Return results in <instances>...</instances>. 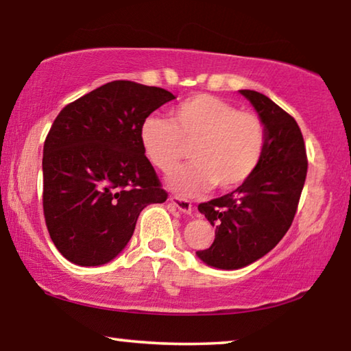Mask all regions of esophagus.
I'll return each mask as SVG.
<instances>
[{"label": "esophagus", "instance_id": "obj_1", "mask_svg": "<svg viewBox=\"0 0 351 351\" xmlns=\"http://www.w3.org/2000/svg\"><path fill=\"white\" fill-rule=\"evenodd\" d=\"M169 201L172 202V204H174L177 209H179L180 212H184V213H191V210H193V206H191V202L188 201V199H184V197H179V196H169Z\"/></svg>", "mask_w": 351, "mask_h": 351}]
</instances>
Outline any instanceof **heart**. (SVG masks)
<instances>
[{
    "instance_id": "1",
    "label": "heart",
    "mask_w": 351,
    "mask_h": 351,
    "mask_svg": "<svg viewBox=\"0 0 351 351\" xmlns=\"http://www.w3.org/2000/svg\"><path fill=\"white\" fill-rule=\"evenodd\" d=\"M139 141L147 160L165 174L179 167L190 147L193 163L172 176L174 190L191 195L213 185L231 191L245 184L260 166L266 126L255 112L199 93L177 104L171 110V121L158 115L147 117Z\"/></svg>"
}]
</instances>
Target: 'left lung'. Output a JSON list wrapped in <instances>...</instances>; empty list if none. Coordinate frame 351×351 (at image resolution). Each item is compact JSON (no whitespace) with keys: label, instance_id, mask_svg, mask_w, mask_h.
Here are the masks:
<instances>
[{"label":"left lung","instance_id":"1","mask_svg":"<svg viewBox=\"0 0 351 351\" xmlns=\"http://www.w3.org/2000/svg\"><path fill=\"white\" fill-rule=\"evenodd\" d=\"M266 126V149L245 184L197 206L215 239L196 255L218 269H241L282 241L296 215L307 176L306 144L296 120L266 95L241 90Z\"/></svg>","mask_w":351,"mask_h":351}]
</instances>
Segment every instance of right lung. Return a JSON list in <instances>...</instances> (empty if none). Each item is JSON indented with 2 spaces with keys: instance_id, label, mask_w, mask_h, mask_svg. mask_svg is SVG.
I'll return each mask as SVG.
<instances>
[{
  "instance_id": "1",
  "label": "right lung",
  "mask_w": 351,
  "mask_h": 351,
  "mask_svg": "<svg viewBox=\"0 0 351 351\" xmlns=\"http://www.w3.org/2000/svg\"><path fill=\"white\" fill-rule=\"evenodd\" d=\"M176 96L114 80L64 106L44 142L43 207L50 239L79 266L123 250L139 213L167 193L139 141L142 121Z\"/></svg>"
}]
</instances>
